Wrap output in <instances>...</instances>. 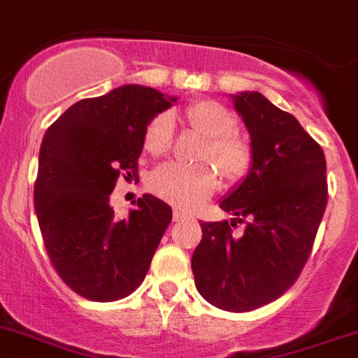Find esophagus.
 Wrapping results in <instances>:
<instances>
[{
    "instance_id": "esophagus-1",
    "label": "esophagus",
    "mask_w": 358,
    "mask_h": 358,
    "mask_svg": "<svg viewBox=\"0 0 358 358\" xmlns=\"http://www.w3.org/2000/svg\"><path fill=\"white\" fill-rule=\"evenodd\" d=\"M187 217H189V214H187V212L180 210V208H175V210H173V219H175V221H183V219H187Z\"/></svg>"
}]
</instances>
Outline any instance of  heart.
I'll use <instances>...</instances> for the list:
<instances>
[{
  "mask_svg": "<svg viewBox=\"0 0 358 358\" xmlns=\"http://www.w3.org/2000/svg\"><path fill=\"white\" fill-rule=\"evenodd\" d=\"M187 124L207 139L203 159H210L228 180L244 178L251 167V150L244 139L235 135L237 117L224 105L201 99L183 110ZM173 121L160 114L144 130V150L151 155H162L171 144ZM151 191L166 201L182 208H196L217 187V175L210 166L185 167L180 164H162L150 178Z\"/></svg>",
  "mask_w": 358,
  "mask_h": 358,
  "instance_id": "heart-1",
  "label": "heart"
}]
</instances>
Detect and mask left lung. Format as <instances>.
<instances>
[{
    "label": "left lung",
    "instance_id": "obj_1",
    "mask_svg": "<svg viewBox=\"0 0 358 358\" xmlns=\"http://www.w3.org/2000/svg\"><path fill=\"white\" fill-rule=\"evenodd\" d=\"M230 98L250 134L251 167L219 201L235 215L230 223H201L191 266L208 303L248 312L280 298L303 269L327 208V160L298 119L266 96ZM235 222L247 223L243 236L231 234Z\"/></svg>",
    "mask_w": 358,
    "mask_h": 358
}]
</instances>
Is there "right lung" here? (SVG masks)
Returning <instances> with one entry per match:
<instances>
[{"mask_svg": "<svg viewBox=\"0 0 358 358\" xmlns=\"http://www.w3.org/2000/svg\"><path fill=\"white\" fill-rule=\"evenodd\" d=\"M176 99L121 85L75 103L44 134L34 191L38 227L60 278L83 298L131 294L171 223V207L151 194L134 201L127 219H115L110 194L119 175L137 176L148 123Z\"/></svg>", "mask_w": 358, "mask_h": 358, "instance_id": "1", "label": "right lung"}]
</instances>
